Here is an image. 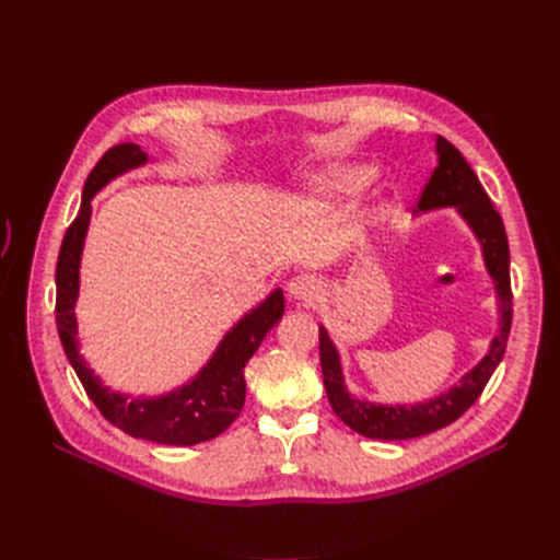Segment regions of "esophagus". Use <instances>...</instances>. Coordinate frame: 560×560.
I'll list each match as a JSON object with an SVG mask.
<instances>
[{"label": "esophagus", "mask_w": 560, "mask_h": 560, "mask_svg": "<svg viewBox=\"0 0 560 560\" xmlns=\"http://www.w3.org/2000/svg\"><path fill=\"white\" fill-rule=\"evenodd\" d=\"M287 294L294 301H301V304H315L320 299V280L308 273L294 276L290 282H287Z\"/></svg>", "instance_id": "obj_1"}]
</instances>
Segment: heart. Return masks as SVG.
<instances>
[{
    "label": "heart",
    "instance_id": "obj_1",
    "mask_svg": "<svg viewBox=\"0 0 560 560\" xmlns=\"http://www.w3.org/2000/svg\"><path fill=\"white\" fill-rule=\"evenodd\" d=\"M372 178L370 167H339L315 180V190L323 195H351L365 188Z\"/></svg>",
    "mask_w": 560,
    "mask_h": 560
}]
</instances>
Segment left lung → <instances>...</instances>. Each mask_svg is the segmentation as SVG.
I'll use <instances>...</instances> for the list:
<instances>
[{
  "label": "left lung",
  "instance_id": "8db88e82",
  "mask_svg": "<svg viewBox=\"0 0 560 560\" xmlns=\"http://www.w3.org/2000/svg\"><path fill=\"white\" fill-rule=\"evenodd\" d=\"M438 167L433 170L429 184L421 192L417 211H431L441 207H457L459 217L478 237L482 259L494 282L497 299H500V331H497L490 349L478 365L462 376L457 386L415 405H382L353 398L346 388L337 346L331 343L327 329L320 327V368L323 382L331 410L351 427L355 433L374 438V441H407V438L427 435L457 421L490 382L492 372L500 365L506 339L511 331V278H509V243L502 217L497 214L488 192L482 190L476 172L459 150L443 136L435 141Z\"/></svg>",
  "mask_w": 560,
  "mask_h": 560
}]
</instances>
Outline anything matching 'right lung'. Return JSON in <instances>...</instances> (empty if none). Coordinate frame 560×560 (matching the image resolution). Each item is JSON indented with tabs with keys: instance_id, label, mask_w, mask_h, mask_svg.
I'll return each mask as SVG.
<instances>
[{
	"instance_id": "1",
	"label": "right lung",
	"mask_w": 560,
	"mask_h": 560,
	"mask_svg": "<svg viewBox=\"0 0 560 560\" xmlns=\"http://www.w3.org/2000/svg\"><path fill=\"white\" fill-rule=\"evenodd\" d=\"M148 155L136 143H119L105 153L92 174L86 176L82 190V205L78 217L63 235V245L56 264V327L63 351L70 360L74 374L94 400L98 412L113 427L122 429L133 438L153 441L162 445H198L211 441L229 429L240 417L245 405V365L259 349L264 337L284 313L282 290L270 292L266 301L249 311L229 335L221 339L217 351L211 353L207 365L192 376L188 384L160 398H136L103 386L94 370H89L86 360L80 355L78 341V317L74 304L80 294V261L82 247L92 219L94 195L108 186L113 178L129 170L141 167Z\"/></svg>"
}]
</instances>
